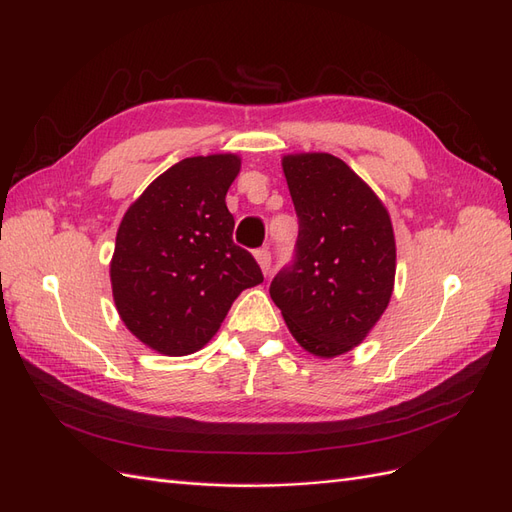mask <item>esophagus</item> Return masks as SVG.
I'll return each mask as SVG.
<instances>
[{
  "mask_svg": "<svg viewBox=\"0 0 512 512\" xmlns=\"http://www.w3.org/2000/svg\"><path fill=\"white\" fill-rule=\"evenodd\" d=\"M254 256H256V260H258V265H260L262 273L267 275L269 269H271V252H269V247H260V250L254 252Z\"/></svg>",
  "mask_w": 512,
  "mask_h": 512,
  "instance_id": "1",
  "label": "esophagus"
}]
</instances>
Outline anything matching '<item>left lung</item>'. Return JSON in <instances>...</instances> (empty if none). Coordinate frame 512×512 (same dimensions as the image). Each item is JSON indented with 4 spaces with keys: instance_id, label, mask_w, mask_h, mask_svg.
Here are the masks:
<instances>
[{
    "instance_id": "left-lung-1",
    "label": "left lung",
    "mask_w": 512,
    "mask_h": 512,
    "mask_svg": "<svg viewBox=\"0 0 512 512\" xmlns=\"http://www.w3.org/2000/svg\"><path fill=\"white\" fill-rule=\"evenodd\" d=\"M282 166L299 237L294 260L269 292L299 346L333 359L359 346L391 301V218L374 190L331 153H294Z\"/></svg>"
}]
</instances>
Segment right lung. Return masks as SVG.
Instances as JSON below:
<instances>
[{"instance_id": "obj_1", "label": "right lung", "mask_w": 512, "mask_h": 512, "mask_svg": "<svg viewBox=\"0 0 512 512\" xmlns=\"http://www.w3.org/2000/svg\"><path fill=\"white\" fill-rule=\"evenodd\" d=\"M232 153L170 166L123 215L111 260L123 324L168 356L203 348L245 288L262 282L254 256L232 241L226 192L239 175Z\"/></svg>"}]
</instances>
